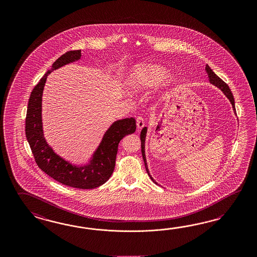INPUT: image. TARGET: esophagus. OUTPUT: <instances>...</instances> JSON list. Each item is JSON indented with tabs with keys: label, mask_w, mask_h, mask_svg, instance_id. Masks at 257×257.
<instances>
[{
	"label": "esophagus",
	"mask_w": 257,
	"mask_h": 257,
	"mask_svg": "<svg viewBox=\"0 0 257 257\" xmlns=\"http://www.w3.org/2000/svg\"><path fill=\"white\" fill-rule=\"evenodd\" d=\"M136 125H137L138 130L143 128L145 126V120H144V118L142 117V116L137 117V119H136Z\"/></svg>",
	"instance_id": "esophagus-1"
}]
</instances>
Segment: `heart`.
<instances>
[{
  "instance_id": "1",
  "label": "heart",
  "mask_w": 257,
  "mask_h": 257,
  "mask_svg": "<svg viewBox=\"0 0 257 257\" xmlns=\"http://www.w3.org/2000/svg\"><path fill=\"white\" fill-rule=\"evenodd\" d=\"M169 85L173 77L162 66L152 64H136L131 66L124 78V87L130 94L154 88L161 82Z\"/></svg>"
}]
</instances>
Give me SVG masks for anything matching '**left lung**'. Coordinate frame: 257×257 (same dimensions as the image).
I'll return each mask as SVG.
<instances>
[{
  "instance_id": "left-lung-1",
  "label": "left lung",
  "mask_w": 257,
  "mask_h": 257,
  "mask_svg": "<svg viewBox=\"0 0 257 257\" xmlns=\"http://www.w3.org/2000/svg\"><path fill=\"white\" fill-rule=\"evenodd\" d=\"M205 71H206V73L208 75V81H209V82H210L211 84H213V85H215L217 88L220 89V91L225 95V96L229 99V101L232 104L233 110H234L235 113V99H234V96H233V94H232L231 90L229 88V86H228L227 84H226L224 81H222L220 78H219L216 74L213 72L212 69L209 67L208 65L205 66ZM147 126H145V127L142 130L141 135H140V138H141V147H142V155H143V159H144L145 166H146V170H147L148 176H149V177L151 178V180H152L155 184H158L155 181L154 179H153V177L151 176V175L149 174V171H148V168H147V159H146V153H145V147H145V144H146L145 142H146V137H147Z\"/></svg>"
}]
</instances>
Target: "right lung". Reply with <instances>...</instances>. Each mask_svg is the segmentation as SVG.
<instances>
[{
    "label": "right lung",
    "instance_id": "obj_1",
    "mask_svg": "<svg viewBox=\"0 0 257 257\" xmlns=\"http://www.w3.org/2000/svg\"><path fill=\"white\" fill-rule=\"evenodd\" d=\"M81 51H71L57 59L32 91L26 114L25 132L38 167L48 176L68 187L95 189L108 181L115 166L118 144L136 130L133 117L114 121L85 163H72L57 154L45 138L42 122V96L47 78L53 70L77 62Z\"/></svg>",
    "mask_w": 257,
    "mask_h": 257
}]
</instances>
